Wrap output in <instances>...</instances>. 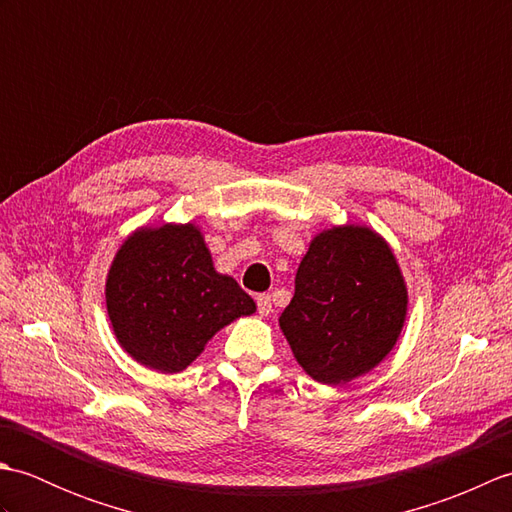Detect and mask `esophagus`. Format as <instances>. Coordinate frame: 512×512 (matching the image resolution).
I'll use <instances>...</instances> for the list:
<instances>
[{
    "mask_svg": "<svg viewBox=\"0 0 512 512\" xmlns=\"http://www.w3.org/2000/svg\"><path fill=\"white\" fill-rule=\"evenodd\" d=\"M270 310H273V303H270V295H257V312L262 317H268Z\"/></svg>",
    "mask_w": 512,
    "mask_h": 512,
    "instance_id": "1",
    "label": "esophagus"
}]
</instances>
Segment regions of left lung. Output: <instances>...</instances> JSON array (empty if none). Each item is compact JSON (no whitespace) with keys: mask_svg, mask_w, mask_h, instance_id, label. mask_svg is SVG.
<instances>
[{"mask_svg":"<svg viewBox=\"0 0 512 512\" xmlns=\"http://www.w3.org/2000/svg\"><path fill=\"white\" fill-rule=\"evenodd\" d=\"M405 312V281L389 246L369 228L343 226L312 239L279 325L299 365L339 385L383 361Z\"/></svg>","mask_w":512,"mask_h":512,"instance_id":"8db88e82","label":"left lung"}]
</instances>
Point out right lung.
Wrapping results in <instances>:
<instances>
[{"mask_svg":"<svg viewBox=\"0 0 512 512\" xmlns=\"http://www.w3.org/2000/svg\"><path fill=\"white\" fill-rule=\"evenodd\" d=\"M116 339L138 363L176 374L226 323L255 312L235 279L215 273L193 224L143 228L118 250L105 288Z\"/></svg>","mask_w":512,"mask_h":512,"instance_id":"right-lung-1","label":"right lung"}]
</instances>
